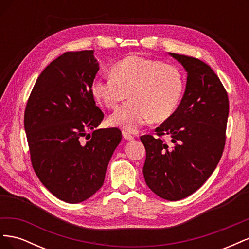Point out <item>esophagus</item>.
<instances>
[{
  "label": "esophagus",
  "mask_w": 249,
  "mask_h": 249,
  "mask_svg": "<svg viewBox=\"0 0 249 249\" xmlns=\"http://www.w3.org/2000/svg\"><path fill=\"white\" fill-rule=\"evenodd\" d=\"M123 137L125 139V140H134V136H132V135L130 133H127L125 131H123Z\"/></svg>",
  "instance_id": "obj_1"
}]
</instances>
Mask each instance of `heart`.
Segmentation results:
<instances>
[{
    "instance_id": "b5f03b06",
    "label": "heart",
    "mask_w": 249,
    "mask_h": 249,
    "mask_svg": "<svg viewBox=\"0 0 249 249\" xmlns=\"http://www.w3.org/2000/svg\"><path fill=\"white\" fill-rule=\"evenodd\" d=\"M91 91L96 101L114 109L109 118L113 126L136 132L148 123L162 122L176 111L184 91V80L176 66L155 59L130 56L118 62L112 74L93 81Z\"/></svg>"
}]
</instances>
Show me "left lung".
Returning <instances> with one entry per match:
<instances>
[{
  "label": "left lung",
  "mask_w": 249,
  "mask_h": 249,
  "mask_svg": "<svg viewBox=\"0 0 249 249\" xmlns=\"http://www.w3.org/2000/svg\"><path fill=\"white\" fill-rule=\"evenodd\" d=\"M187 72L178 107L156 129L141 136L146 150L143 176L158 196L183 199L205 184L220 161L229 117L228 93L217 74L199 59L169 53ZM168 134L172 143L161 136Z\"/></svg>",
  "instance_id": "obj_1"
}]
</instances>
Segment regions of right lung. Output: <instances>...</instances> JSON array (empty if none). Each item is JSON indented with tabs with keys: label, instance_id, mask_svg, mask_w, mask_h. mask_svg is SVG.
<instances>
[{
	"label": "right lung",
	"instance_id": "obj_1",
	"mask_svg": "<svg viewBox=\"0 0 249 249\" xmlns=\"http://www.w3.org/2000/svg\"><path fill=\"white\" fill-rule=\"evenodd\" d=\"M93 54L67 52L51 62L36 80L25 111L34 171L53 195L70 203L100 190L122 141L117 127H97L104 113L91 91L100 70Z\"/></svg>",
	"mask_w": 249,
	"mask_h": 249
}]
</instances>
